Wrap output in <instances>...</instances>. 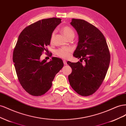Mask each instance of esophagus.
<instances>
[{
    "label": "esophagus",
    "mask_w": 126,
    "mask_h": 126,
    "mask_svg": "<svg viewBox=\"0 0 126 126\" xmlns=\"http://www.w3.org/2000/svg\"><path fill=\"white\" fill-rule=\"evenodd\" d=\"M63 64H67V62H66V61L65 60H63Z\"/></svg>",
    "instance_id": "34e87169"
}]
</instances>
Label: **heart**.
Masks as SVG:
<instances>
[{
    "label": "heart",
    "instance_id": "heart-1",
    "mask_svg": "<svg viewBox=\"0 0 126 126\" xmlns=\"http://www.w3.org/2000/svg\"><path fill=\"white\" fill-rule=\"evenodd\" d=\"M61 30H62V32H63V35L67 37V38L71 35L74 36L75 35V32L73 29L69 26L63 27L62 29H61ZM54 35L55 32H53L51 36V42H52L53 41V39H54ZM71 51V49L70 48H61L58 49V50H57L56 53V55L58 57H60V58H67L69 57Z\"/></svg>",
    "mask_w": 126,
    "mask_h": 126
}]
</instances>
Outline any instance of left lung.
I'll return each instance as SVG.
<instances>
[{
	"instance_id": "left-lung-1",
	"label": "left lung",
	"mask_w": 126,
	"mask_h": 126,
	"mask_svg": "<svg viewBox=\"0 0 126 126\" xmlns=\"http://www.w3.org/2000/svg\"><path fill=\"white\" fill-rule=\"evenodd\" d=\"M70 24L79 36L74 56L84 60L67 64L72 68L68 79L76 92L82 96L93 94L99 89L108 69L110 55L105 38L96 27L84 20L72 19Z\"/></svg>"
}]
</instances>
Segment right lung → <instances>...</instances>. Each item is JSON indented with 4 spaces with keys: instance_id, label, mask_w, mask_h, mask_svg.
I'll list each match as a JSON object with an SVG mask.
<instances>
[{
    "instance_id": "add662e5",
    "label": "right lung",
    "mask_w": 126,
    "mask_h": 126,
    "mask_svg": "<svg viewBox=\"0 0 126 126\" xmlns=\"http://www.w3.org/2000/svg\"><path fill=\"white\" fill-rule=\"evenodd\" d=\"M61 20L54 17L39 20L26 27L18 37L13 62L20 85L32 96H40L47 92L56 75L63 66L62 59L57 57H52L49 62L40 60Z\"/></svg>"
}]
</instances>
